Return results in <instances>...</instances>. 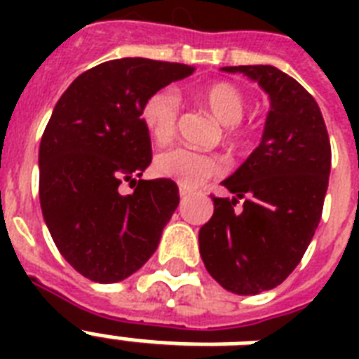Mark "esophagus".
<instances>
[{
	"mask_svg": "<svg viewBox=\"0 0 359 359\" xmlns=\"http://www.w3.org/2000/svg\"><path fill=\"white\" fill-rule=\"evenodd\" d=\"M186 196H188V190H184V188H180V199H182V201H184V199H186Z\"/></svg>",
	"mask_w": 359,
	"mask_h": 359,
	"instance_id": "esophagus-1",
	"label": "esophagus"
}]
</instances>
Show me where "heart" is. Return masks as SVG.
<instances>
[{
	"label": "heart",
	"instance_id": "heart-1",
	"mask_svg": "<svg viewBox=\"0 0 359 359\" xmlns=\"http://www.w3.org/2000/svg\"><path fill=\"white\" fill-rule=\"evenodd\" d=\"M199 102H203L214 117L224 123L225 137L231 143H240L250 135V130L242 124L245 111V97L238 87L227 81H218L203 87L197 93ZM180 115V97L173 87H163L145 98L141 106V121L147 132L158 145L169 143L177 132ZM158 175L175 180L182 188H197L205 180L212 179L224 171L225 163L219 154L201 152L188 147H173L160 152L154 160Z\"/></svg>",
	"mask_w": 359,
	"mask_h": 359
}]
</instances>
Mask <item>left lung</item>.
Returning <instances> with one entry per match:
<instances>
[{
	"instance_id": "obj_1",
	"label": "left lung",
	"mask_w": 359,
	"mask_h": 359,
	"mask_svg": "<svg viewBox=\"0 0 359 359\" xmlns=\"http://www.w3.org/2000/svg\"><path fill=\"white\" fill-rule=\"evenodd\" d=\"M224 70L259 81L272 109L261 145L222 182L233 199L212 196L199 251L224 289L257 294L283 283L306 253L323 216L332 147L318 104L294 78L270 65Z\"/></svg>"
}]
</instances>
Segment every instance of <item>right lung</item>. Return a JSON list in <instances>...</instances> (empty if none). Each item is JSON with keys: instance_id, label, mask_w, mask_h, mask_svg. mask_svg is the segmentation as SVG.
<instances>
[{"instance_id": "right-lung-1", "label": "right lung", "mask_w": 359, "mask_h": 359, "mask_svg": "<svg viewBox=\"0 0 359 359\" xmlns=\"http://www.w3.org/2000/svg\"><path fill=\"white\" fill-rule=\"evenodd\" d=\"M191 72L182 63L114 59L78 76L53 108L39 149L42 216L61 255L91 281L115 283L140 270L179 207L173 180L140 179L152 160L141 106ZM124 182L135 188L128 196Z\"/></svg>"}]
</instances>
